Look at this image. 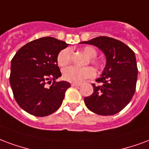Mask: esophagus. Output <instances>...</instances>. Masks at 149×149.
Wrapping results in <instances>:
<instances>
[{"mask_svg": "<svg viewBox=\"0 0 149 149\" xmlns=\"http://www.w3.org/2000/svg\"><path fill=\"white\" fill-rule=\"evenodd\" d=\"M71 86H80V84L79 83H74V82H73V83H71Z\"/></svg>", "mask_w": 149, "mask_h": 149, "instance_id": "esophagus-1", "label": "esophagus"}]
</instances>
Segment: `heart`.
Listing matches in <instances>:
<instances>
[{
  "instance_id": "heart-1",
  "label": "heart",
  "mask_w": 149,
  "mask_h": 149,
  "mask_svg": "<svg viewBox=\"0 0 149 149\" xmlns=\"http://www.w3.org/2000/svg\"><path fill=\"white\" fill-rule=\"evenodd\" d=\"M83 52L91 58L90 61L92 64L95 65L97 68H102V63L99 60L95 58L97 55V50L94 47L86 46L83 48ZM71 60V50L70 48H65L58 53L57 56V62L60 67H65L70 63ZM63 78L67 81L74 83H79L85 79H90L95 75V70L93 67H79L75 66L67 67L63 70Z\"/></svg>"
}]
</instances>
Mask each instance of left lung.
Masks as SVG:
<instances>
[{
	"label": "left lung",
	"mask_w": 149,
	"mask_h": 149,
	"mask_svg": "<svg viewBox=\"0 0 149 149\" xmlns=\"http://www.w3.org/2000/svg\"><path fill=\"white\" fill-rule=\"evenodd\" d=\"M81 43L93 44L102 50L106 65L102 77L92 84L94 92L84 98L86 107L97 114L118 113L132 99L136 91L138 69L134 52L121 41L107 36H98Z\"/></svg>",
	"instance_id": "8db88e82"
}]
</instances>
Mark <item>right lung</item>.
Instances as JSON below:
<instances>
[{"label": "right lung", "mask_w": 149, "mask_h": 149, "mask_svg": "<svg viewBox=\"0 0 149 149\" xmlns=\"http://www.w3.org/2000/svg\"><path fill=\"white\" fill-rule=\"evenodd\" d=\"M68 44L53 37H42L23 46L11 61L9 77L19 107L36 117H46L60 107L70 84L56 82L61 76L57 56ZM52 81L47 88L46 84Z\"/></svg>", "instance_id": "obj_1"}]
</instances>
